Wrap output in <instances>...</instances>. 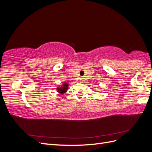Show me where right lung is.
Listing matches in <instances>:
<instances>
[{
  "instance_id": "1",
  "label": "right lung",
  "mask_w": 152,
  "mask_h": 152,
  "mask_svg": "<svg viewBox=\"0 0 152 152\" xmlns=\"http://www.w3.org/2000/svg\"><path fill=\"white\" fill-rule=\"evenodd\" d=\"M67 87H68V84L67 83H64L63 86L62 87H58V88L57 89L58 90V92H59V93H60L61 94L65 93V92L67 90Z\"/></svg>"
}]
</instances>
